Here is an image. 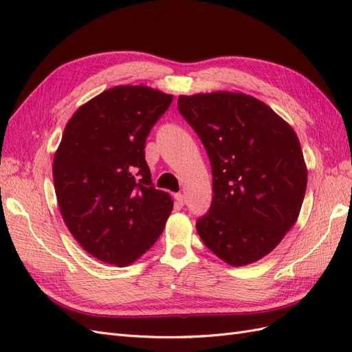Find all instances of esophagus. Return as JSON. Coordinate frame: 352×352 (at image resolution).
Returning a JSON list of instances; mask_svg holds the SVG:
<instances>
[{
  "instance_id": "esophagus-1",
  "label": "esophagus",
  "mask_w": 352,
  "mask_h": 352,
  "mask_svg": "<svg viewBox=\"0 0 352 352\" xmlns=\"http://www.w3.org/2000/svg\"><path fill=\"white\" fill-rule=\"evenodd\" d=\"M175 199H176V202H177L179 206H185L186 198H185L184 194H176V195H175Z\"/></svg>"
}]
</instances>
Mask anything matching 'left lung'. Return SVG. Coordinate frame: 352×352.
<instances>
[{"mask_svg": "<svg viewBox=\"0 0 352 352\" xmlns=\"http://www.w3.org/2000/svg\"><path fill=\"white\" fill-rule=\"evenodd\" d=\"M212 172V201L197 230L225 263L247 265L273 251L295 225L307 189L298 136L260 100L241 92L180 95Z\"/></svg>", "mask_w": 352, "mask_h": 352, "instance_id": "left-lung-1", "label": "left lung"}]
</instances>
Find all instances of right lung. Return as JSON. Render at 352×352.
<instances>
[{"instance_id": "add662e5", "label": "right lung", "mask_w": 352, "mask_h": 352, "mask_svg": "<svg viewBox=\"0 0 352 352\" xmlns=\"http://www.w3.org/2000/svg\"><path fill=\"white\" fill-rule=\"evenodd\" d=\"M173 101L148 87H114L83 104L65 127L52 164L67 229L80 247L117 267L162 235L173 201L154 188L145 141Z\"/></svg>"}]
</instances>
